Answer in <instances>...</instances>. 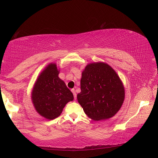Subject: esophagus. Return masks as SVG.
<instances>
[{
    "instance_id": "esophagus-1",
    "label": "esophagus",
    "mask_w": 158,
    "mask_h": 158,
    "mask_svg": "<svg viewBox=\"0 0 158 158\" xmlns=\"http://www.w3.org/2000/svg\"><path fill=\"white\" fill-rule=\"evenodd\" d=\"M71 91L73 92V93L74 100H76V99H77V93H76V92H75V90H74V89H72Z\"/></svg>"
}]
</instances>
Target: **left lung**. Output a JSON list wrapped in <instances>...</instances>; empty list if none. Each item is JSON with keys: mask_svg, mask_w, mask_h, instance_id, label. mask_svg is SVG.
Returning <instances> with one entry per match:
<instances>
[{"mask_svg": "<svg viewBox=\"0 0 158 158\" xmlns=\"http://www.w3.org/2000/svg\"><path fill=\"white\" fill-rule=\"evenodd\" d=\"M124 97L121 79L109 65L95 63L85 67L77 100L89 118L100 121L114 116L121 109Z\"/></svg>", "mask_w": 158, "mask_h": 158, "instance_id": "left-lung-1", "label": "left lung"}]
</instances>
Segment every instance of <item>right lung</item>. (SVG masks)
<instances>
[{
  "mask_svg": "<svg viewBox=\"0 0 158 158\" xmlns=\"http://www.w3.org/2000/svg\"><path fill=\"white\" fill-rule=\"evenodd\" d=\"M56 64H49L39 76L32 93L36 111L42 116L53 120L62 113L64 106L73 101V94L58 77Z\"/></svg>",
  "mask_w": 158,
  "mask_h": 158,
  "instance_id": "right-lung-1",
  "label": "right lung"
}]
</instances>
